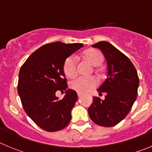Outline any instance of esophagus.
Here are the masks:
<instances>
[{"label": "esophagus", "mask_w": 152, "mask_h": 152, "mask_svg": "<svg viewBox=\"0 0 152 152\" xmlns=\"http://www.w3.org/2000/svg\"><path fill=\"white\" fill-rule=\"evenodd\" d=\"M78 97H79V98H80V97H83V94H79V93H78Z\"/></svg>", "instance_id": "34e87169"}]
</instances>
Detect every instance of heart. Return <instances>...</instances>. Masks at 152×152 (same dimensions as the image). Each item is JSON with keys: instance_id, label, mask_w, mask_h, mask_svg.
<instances>
[{"instance_id": "obj_1", "label": "heart", "mask_w": 152, "mask_h": 152, "mask_svg": "<svg viewBox=\"0 0 152 152\" xmlns=\"http://www.w3.org/2000/svg\"><path fill=\"white\" fill-rule=\"evenodd\" d=\"M83 57L92 66H97L103 62V55L96 49H88L83 52ZM64 72L68 77H73L76 74V61L74 56H70L65 61ZM97 86V80L93 76H79L72 79L69 87L79 94H86Z\"/></svg>"}]
</instances>
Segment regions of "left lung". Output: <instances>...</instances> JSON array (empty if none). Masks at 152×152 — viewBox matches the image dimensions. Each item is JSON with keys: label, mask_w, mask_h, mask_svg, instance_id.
Listing matches in <instances>:
<instances>
[{"label": "left lung", "mask_w": 152, "mask_h": 152, "mask_svg": "<svg viewBox=\"0 0 152 152\" xmlns=\"http://www.w3.org/2000/svg\"><path fill=\"white\" fill-rule=\"evenodd\" d=\"M103 52L107 62V76L97 89L104 100L94 97L88 108L90 118L103 127H113L127 116L137 100L139 77L135 66L121 52L106 41L92 45Z\"/></svg>", "instance_id": "obj_1"}]
</instances>
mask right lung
<instances>
[{
	"label": "right lung",
	"instance_id": "1",
	"mask_svg": "<svg viewBox=\"0 0 152 152\" xmlns=\"http://www.w3.org/2000/svg\"><path fill=\"white\" fill-rule=\"evenodd\" d=\"M83 43H48L37 49L24 63L18 73V93L25 113L40 128L55 132L64 128L71 120V110L78 99L67 88L64 64ZM65 91L58 100L55 93Z\"/></svg>",
	"mask_w": 152,
	"mask_h": 152
}]
</instances>
